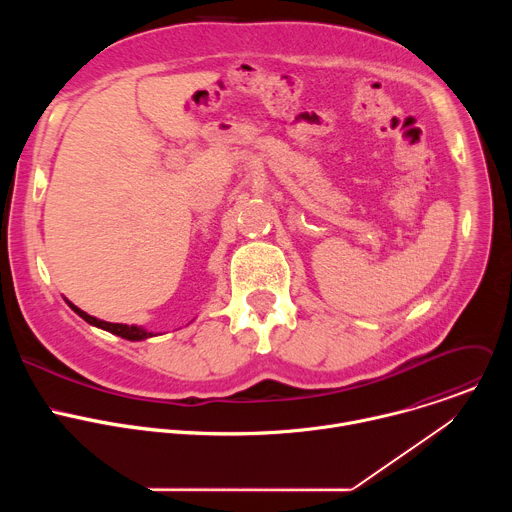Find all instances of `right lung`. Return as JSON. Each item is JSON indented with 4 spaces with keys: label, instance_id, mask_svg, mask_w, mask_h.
I'll list each match as a JSON object with an SVG mask.
<instances>
[{
    "label": "right lung",
    "instance_id": "add662e5",
    "mask_svg": "<svg viewBox=\"0 0 512 512\" xmlns=\"http://www.w3.org/2000/svg\"><path fill=\"white\" fill-rule=\"evenodd\" d=\"M66 304L75 310L85 322H89L91 326H97V328H103V330H107V332H111V334H115V336H121V338H125V340H145V338H152V336H156L154 332H148V330H143V328H139V326H127V324H113V322H105V320H99V318H95V316H89L87 312H83L81 308H77L75 304H70L68 300H66Z\"/></svg>",
    "mask_w": 512,
    "mask_h": 512
}]
</instances>
